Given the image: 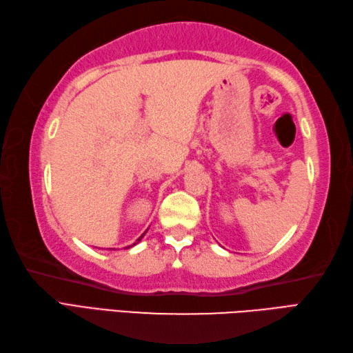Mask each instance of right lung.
<instances>
[{"instance_id": "right-lung-1", "label": "right lung", "mask_w": 353, "mask_h": 353, "mask_svg": "<svg viewBox=\"0 0 353 353\" xmlns=\"http://www.w3.org/2000/svg\"><path fill=\"white\" fill-rule=\"evenodd\" d=\"M143 236H145V233H143V234H141V236L139 237V239H137V242H140V241H141V237H143ZM137 242H135V243H137ZM135 243H134V245H135ZM128 248H129V247H128Z\"/></svg>"}]
</instances>
